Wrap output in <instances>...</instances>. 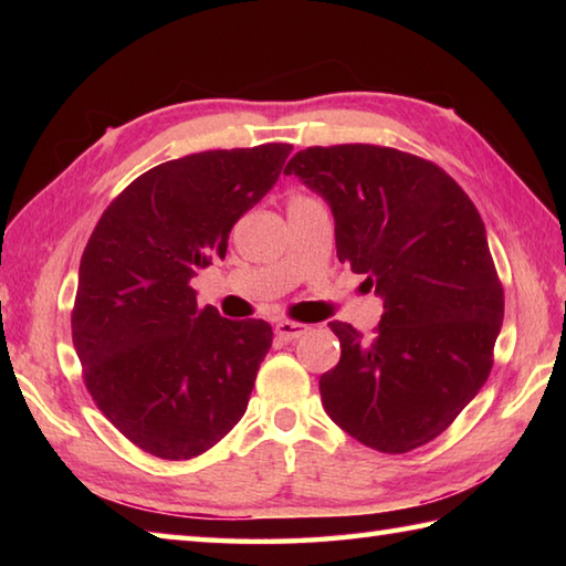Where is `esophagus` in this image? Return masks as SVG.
Returning a JSON list of instances; mask_svg holds the SVG:
<instances>
[{
  "instance_id": "esophagus-1",
  "label": "esophagus",
  "mask_w": 566,
  "mask_h": 566,
  "mask_svg": "<svg viewBox=\"0 0 566 566\" xmlns=\"http://www.w3.org/2000/svg\"><path fill=\"white\" fill-rule=\"evenodd\" d=\"M306 331H308V326H304V323H294V321H280L274 326L276 338H282V340L302 338V335H306Z\"/></svg>"
}]
</instances>
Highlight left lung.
<instances>
[{"label": "left lung", "mask_w": 566, "mask_h": 566, "mask_svg": "<svg viewBox=\"0 0 566 566\" xmlns=\"http://www.w3.org/2000/svg\"><path fill=\"white\" fill-rule=\"evenodd\" d=\"M284 175L328 201L338 260L384 302L375 338L328 323L340 363L318 381L323 408L379 452L436 440L494 365L503 286L482 216L436 163L369 143L298 150Z\"/></svg>", "instance_id": "8db88e82"}]
</instances>
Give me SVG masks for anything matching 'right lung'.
Returning <instances> with one entry per match:
<instances>
[{
    "mask_svg": "<svg viewBox=\"0 0 566 566\" xmlns=\"http://www.w3.org/2000/svg\"><path fill=\"white\" fill-rule=\"evenodd\" d=\"M290 143L163 163L118 195L82 252L72 343L99 411L163 460H191L243 418L270 323L197 306L191 280L268 195Z\"/></svg>",
    "mask_w": 566,
    "mask_h": 566,
    "instance_id": "1",
    "label": "right lung"
}]
</instances>
